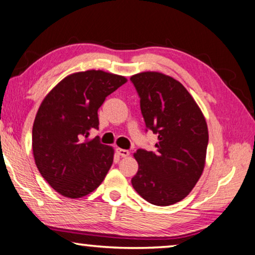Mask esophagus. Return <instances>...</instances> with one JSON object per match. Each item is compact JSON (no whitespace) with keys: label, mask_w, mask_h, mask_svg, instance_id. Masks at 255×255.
<instances>
[{"label":"esophagus","mask_w":255,"mask_h":255,"mask_svg":"<svg viewBox=\"0 0 255 255\" xmlns=\"http://www.w3.org/2000/svg\"><path fill=\"white\" fill-rule=\"evenodd\" d=\"M117 152H118V155L121 156V157H128L129 153H130V152L128 151V150H126V149H120V148L117 149Z\"/></svg>","instance_id":"1"}]
</instances>
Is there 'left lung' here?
I'll return each mask as SVG.
<instances>
[{"label": "left lung", "mask_w": 255, "mask_h": 255, "mask_svg": "<svg viewBox=\"0 0 255 255\" xmlns=\"http://www.w3.org/2000/svg\"><path fill=\"white\" fill-rule=\"evenodd\" d=\"M146 129L158 136L155 151L134 153L138 170L131 179L148 202L165 207L187 196L202 174L208 127L200 107L184 85L157 71L132 75Z\"/></svg>", "instance_id": "obj_1"}]
</instances>
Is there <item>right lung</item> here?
<instances>
[{"instance_id": "right-lung-1", "label": "right lung", "mask_w": 255, "mask_h": 255, "mask_svg": "<svg viewBox=\"0 0 255 255\" xmlns=\"http://www.w3.org/2000/svg\"><path fill=\"white\" fill-rule=\"evenodd\" d=\"M127 78L103 70L64 77L42 100L32 128L34 162L42 178L70 199L90 194L112 166L114 150L99 137L98 109Z\"/></svg>"}]
</instances>
